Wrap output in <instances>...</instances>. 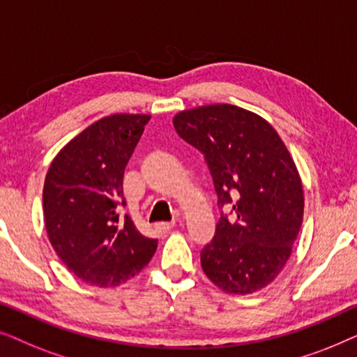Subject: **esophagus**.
Returning <instances> with one entry per match:
<instances>
[{
  "mask_svg": "<svg viewBox=\"0 0 357 357\" xmlns=\"http://www.w3.org/2000/svg\"><path fill=\"white\" fill-rule=\"evenodd\" d=\"M174 226H175V221L158 222V224H155V229H159V231H169V229H172Z\"/></svg>",
  "mask_w": 357,
  "mask_h": 357,
  "instance_id": "34e87169",
  "label": "esophagus"
}]
</instances>
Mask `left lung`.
I'll use <instances>...</instances> for the list:
<instances>
[{
	"instance_id": "left-lung-1",
	"label": "left lung",
	"mask_w": 357,
	"mask_h": 357,
	"mask_svg": "<svg viewBox=\"0 0 357 357\" xmlns=\"http://www.w3.org/2000/svg\"><path fill=\"white\" fill-rule=\"evenodd\" d=\"M174 126L203 154L221 208L216 234L202 250L203 271L231 294L268 286L286 265L304 216L289 151L266 120L236 105L180 112Z\"/></svg>"
}]
</instances>
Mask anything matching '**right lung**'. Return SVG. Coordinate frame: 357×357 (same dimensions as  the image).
<instances>
[{"label":"right lung","mask_w":357,"mask_h":357,"mask_svg":"<svg viewBox=\"0 0 357 357\" xmlns=\"http://www.w3.org/2000/svg\"><path fill=\"white\" fill-rule=\"evenodd\" d=\"M149 115L105 116L71 139L48 169L43 216L52 247L87 284L119 286L148 265L158 238L123 214V174Z\"/></svg>","instance_id":"add662e5"}]
</instances>
